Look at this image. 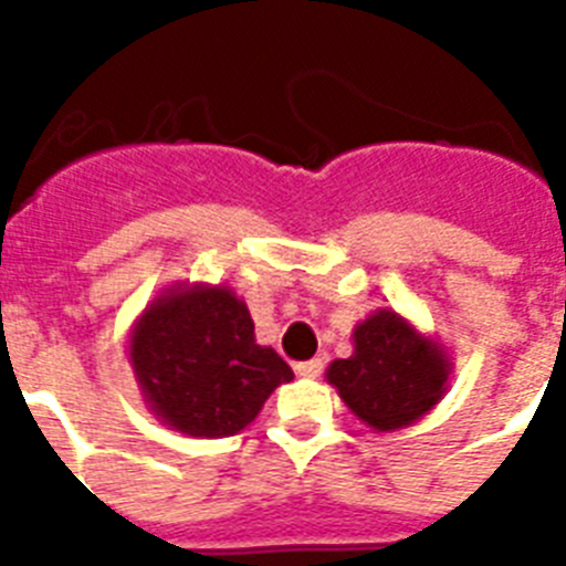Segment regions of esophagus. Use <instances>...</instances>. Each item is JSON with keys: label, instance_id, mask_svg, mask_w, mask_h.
<instances>
[{"label": "esophagus", "instance_id": "1", "mask_svg": "<svg viewBox=\"0 0 566 566\" xmlns=\"http://www.w3.org/2000/svg\"><path fill=\"white\" fill-rule=\"evenodd\" d=\"M323 367H326V361H323V358H311V361L296 364V376L317 378V376H323Z\"/></svg>", "mask_w": 566, "mask_h": 566}]
</instances>
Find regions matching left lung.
Here are the masks:
<instances>
[{
    "label": "left lung",
    "instance_id": "1",
    "mask_svg": "<svg viewBox=\"0 0 566 566\" xmlns=\"http://www.w3.org/2000/svg\"><path fill=\"white\" fill-rule=\"evenodd\" d=\"M328 381L355 417L378 431L402 429L438 405L449 364L394 311H378L355 328V353L328 367Z\"/></svg>",
    "mask_w": 566,
    "mask_h": 566
}]
</instances>
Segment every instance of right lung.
Wrapping results in <instances>:
<instances>
[{
  "label": "right lung",
  "mask_w": 566,
  "mask_h": 566,
  "mask_svg": "<svg viewBox=\"0 0 566 566\" xmlns=\"http://www.w3.org/2000/svg\"><path fill=\"white\" fill-rule=\"evenodd\" d=\"M132 364L146 402L193 438L238 434L293 370L255 344L247 305L226 287L155 300L132 335Z\"/></svg>",
  "instance_id": "add662e5"
}]
</instances>
